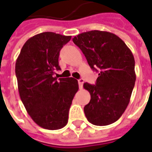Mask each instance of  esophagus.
I'll return each instance as SVG.
<instances>
[{
	"mask_svg": "<svg viewBox=\"0 0 152 152\" xmlns=\"http://www.w3.org/2000/svg\"><path fill=\"white\" fill-rule=\"evenodd\" d=\"M83 83H84V81H83V79H80V80H78V83H79V87H80V88H83Z\"/></svg>",
	"mask_w": 152,
	"mask_h": 152,
	"instance_id": "esophagus-1",
	"label": "esophagus"
}]
</instances>
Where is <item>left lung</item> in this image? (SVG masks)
I'll return each instance as SVG.
<instances>
[{"mask_svg": "<svg viewBox=\"0 0 152 152\" xmlns=\"http://www.w3.org/2000/svg\"><path fill=\"white\" fill-rule=\"evenodd\" d=\"M72 41L82 50L91 68L99 72L95 85L83 83L91 95L89 103L83 108L86 118L95 125H110L121 118L129 103L136 81L132 53L110 32H83Z\"/></svg>", "mask_w": 152, "mask_h": 152, "instance_id": "8db88e82", "label": "left lung"}]
</instances>
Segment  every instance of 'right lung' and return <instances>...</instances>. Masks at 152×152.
I'll return each instance as SVG.
<instances>
[{"mask_svg":"<svg viewBox=\"0 0 152 152\" xmlns=\"http://www.w3.org/2000/svg\"><path fill=\"white\" fill-rule=\"evenodd\" d=\"M71 37L53 32L36 34L25 42L15 62L21 101L32 120L46 129H60L67 125L79 89L76 79L54 76L61 69L60 50Z\"/></svg>","mask_w":152,"mask_h":152,"instance_id":"obj_1","label":"right lung"}]
</instances>
